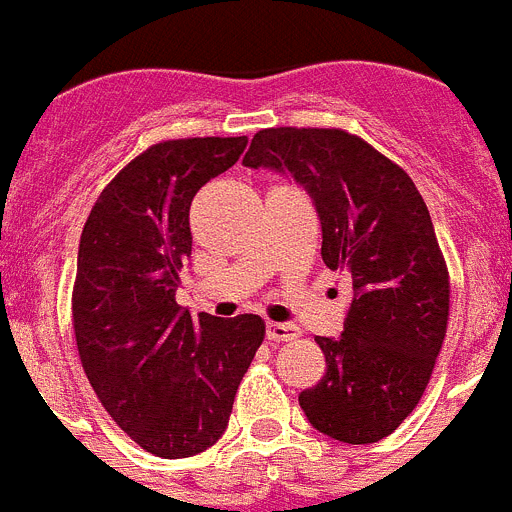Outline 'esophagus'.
I'll use <instances>...</instances> for the list:
<instances>
[{
	"label": "esophagus",
	"instance_id": "esophagus-1",
	"mask_svg": "<svg viewBox=\"0 0 512 512\" xmlns=\"http://www.w3.org/2000/svg\"><path fill=\"white\" fill-rule=\"evenodd\" d=\"M266 337L271 342H291V339L299 337V329L294 324H284V321H269L266 324Z\"/></svg>",
	"mask_w": 512,
	"mask_h": 512
}]
</instances>
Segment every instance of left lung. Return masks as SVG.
<instances>
[{"mask_svg":"<svg viewBox=\"0 0 512 512\" xmlns=\"http://www.w3.org/2000/svg\"><path fill=\"white\" fill-rule=\"evenodd\" d=\"M243 165L304 186L321 221V259L352 284L342 337H316L326 372L299 394L301 410L339 442L384 440L420 402L450 316V276L420 191L339 128L259 130Z\"/></svg>","mask_w":512,"mask_h":512,"instance_id":"left-lung-1","label":"left lung"}]
</instances>
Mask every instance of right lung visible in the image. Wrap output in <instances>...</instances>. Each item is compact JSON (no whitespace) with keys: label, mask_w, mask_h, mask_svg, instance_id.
I'll use <instances>...</instances> for the list:
<instances>
[{"label":"right lung","mask_w":512,"mask_h":512,"mask_svg":"<svg viewBox=\"0 0 512 512\" xmlns=\"http://www.w3.org/2000/svg\"><path fill=\"white\" fill-rule=\"evenodd\" d=\"M246 143L150 145L107 183L82 228L72 289L82 369L120 430L165 460L216 445L264 342L261 316L193 319L175 304L193 246V196L231 168Z\"/></svg>","instance_id":"obj_1"}]
</instances>
